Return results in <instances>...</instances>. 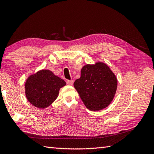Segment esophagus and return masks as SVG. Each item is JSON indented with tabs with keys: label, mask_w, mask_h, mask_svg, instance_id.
Wrapping results in <instances>:
<instances>
[{
	"label": "esophagus",
	"mask_w": 154,
	"mask_h": 154,
	"mask_svg": "<svg viewBox=\"0 0 154 154\" xmlns=\"http://www.w3.org/2000/svg\"><path fill=\"white\" fill-rule=\"evenodd\" d=\"M67 84L69 85H72L73 83V80H67Z\"/></svg>",
	"instance_id": "obj_1"
}]
</instances>
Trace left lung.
Segmentation results:
<instances>
[{
  "label": "left lung",
  "instance_id": "obj_1",
  "mask_svg": "<svg viewBox=\"0 0 154 154\" xmlns=\"http://www.w3.org/2000/svg\"><path fill=\"white\" fill-rule=\"evenodd\" d=\"M117 79L109 67L103 62L87 64L81 71L74 87L85 105L92 111L107 107L112 102L117 89Z\"/></svg>",
  "mask_w": 154,
  "mask_h": 154
}]
</instances>
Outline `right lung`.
<instances>
[{
    "mask_svg": "<svg viewBox=\"0 0 154 154\" xmlns=\"http://www.w3.org/2000/svg\"><path fill=\"white\" fill-rule=\"evenodd\" d=\"M66 85L53 72L43 69L29 76L25 83V94L32 105L45 109L57 99L59 91Z\"/></svg>",
    "mask_w": 154,
    "mask_h": 154,
    "instance_id": "obj_1",
    "label": "right lung"
}]
</instances>
